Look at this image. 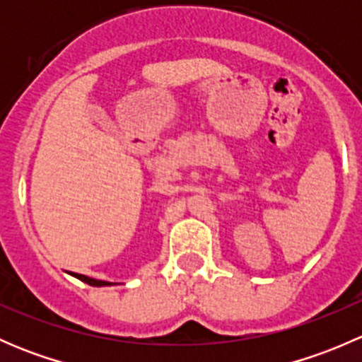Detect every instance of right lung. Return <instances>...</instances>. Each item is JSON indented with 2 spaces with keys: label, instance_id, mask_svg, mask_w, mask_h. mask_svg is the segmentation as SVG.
Masks as SVG:
<instances>
[{
  "label": "right lung",
  "instance_id": "right-lung-1",
  "mask_svg": "<svg viewBox=\"0 0 362 362\" xmlns=\"http://www.w3.org/2000/svg\"><path fill=\"white\" fill-rule=\"evenodd\" d=\"M75 279L82 280V282L89 284V286L93 287H105V286H113L112 282H105V280H96V279H90V276H86V275H78V273H71Z\"/></svg>",
  "mask_w": 362,
  "mask_h": 362
}]
</instances>
